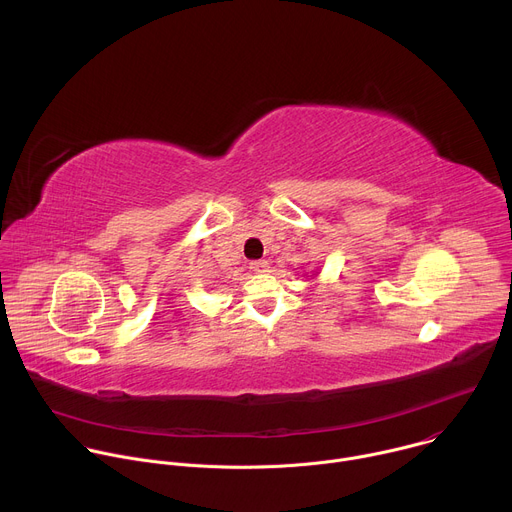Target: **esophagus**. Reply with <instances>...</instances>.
Listing matches in <instances>:
<instances>
[{
	"mask_svg": "<svg viewBox=\"0 0 512 512\" xmlns=\"http://www.w3.org/2000/svg\"><path fill=\"white\" fill-rule=\"evenodd\" d=\"M249 269H251V271H255V273H265V271H269V263H267L265 259L251 261V263H249Z\"/></svg>",
	"mask_w": 512,
	"mask_h": 512,
	"instance_id": "esophagus-1",
	"label": "esophagus"
}]
</instances>
